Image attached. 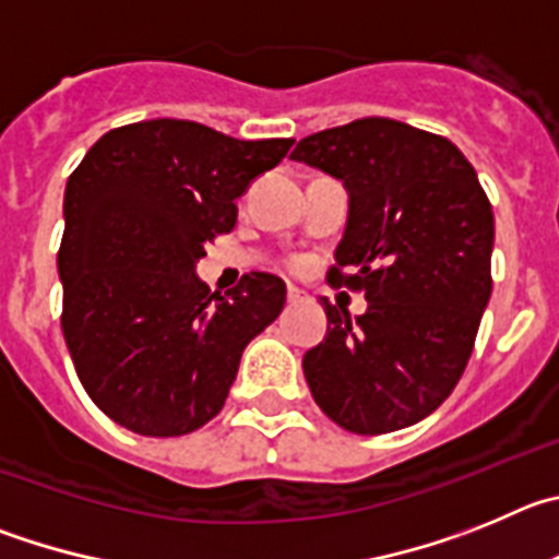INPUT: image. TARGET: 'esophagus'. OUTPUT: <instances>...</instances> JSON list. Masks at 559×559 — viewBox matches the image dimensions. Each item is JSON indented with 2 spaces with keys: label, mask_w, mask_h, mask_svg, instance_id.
<instances>
[{
  "label": "esophagus",
  "mask_w": 559,
  "mask_h": 559,
  "mask_svg": "<svg viewBox=\"0 0 559 559\" xmlns=\"http://www.w3.org/2000/svg\"><path fill=\"white\" fill-rule=\"evenodd\" d=\"M286 300H289V304H298V300H304V289H298V286H289V289H286Z\"/></svg>",
  "instance_id": "obj_1"
}]
</instances>
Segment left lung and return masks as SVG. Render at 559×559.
I'll list each match as a JSON object with an SVG mask.
<instances>
[{"instance_id": "1", "label": "left lung", "mask_w": 559, "mask_h": 559, "mask_svg": "<svg viewBox=\"0 0 559 559\" xmlns=\"http://www.w3.org/2000/svg\"><path fill=\"white\" fill-rule=\"evenodd\" d=\"M292 160L342 180L348 223L329 284L365 292L350 320L306 350L317 406L354 435L424 420L465 370L492 292V209L476 169L442 135L384 117L300 139Z\"/></svg>"}]
</instances>
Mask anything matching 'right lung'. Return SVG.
Wrapping results in <instances>:
<instances>
[{
	"instance_id": "1",
	"label": "right lung",
	"mask_w": 559,
	"mask_h": 559,
	"mask_svg": "<svg viewBox=\"0 0 559 559\" xmlns=\"http://www.w3.org/2000/svg\"><path fill=\"white\" fill-rule=\"evenodd\" d=\"M292 139L242 142L186 119L108 130L63 194V336L94 404L144 437H180L223 409L242 350L281 314L278 275L211 295L194 267L236 225V198Z\"/></svg>"
}]
</instances>
